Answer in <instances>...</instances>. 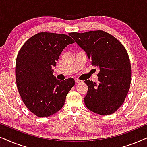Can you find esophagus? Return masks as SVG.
<instances>
[{
    "label": "esophagus",
    "mask_w": 147,
    "mask_h": 147,
    "mask_svg": "<svg viewBox=\"0 0 147 147\" xmlns=\"http://www.w3.org/2000/svg\"><path fill=\"white\" fill-rule=\"evenodd\" d=\"M75 82H76V83H81V80H79V79H75Z\"/></svg>",
    "instance_id": "obj_1"
}]
</instances>
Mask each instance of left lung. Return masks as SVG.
I'll return each instance as SVG.
<instances>
[{
  "mask_svg": "<svg viewBox=\"0 0 147 147\" xmlns=\"http://www.w3.org/2000/svg\"><path fill=\"white\" fill-rule=\"evenodd\" d=\"M69 35L87 53L92 65L99 69V84L85 81L86 107L103 116L114 113L124 103L130 86L131 64L126 50L116 38L101 30Z\"/></svg>",
  "mask_w": 147,
  "mask_h": 147,
  "instance_id": "left-lung-1",
  "label": "left lung"
}]
</instances>
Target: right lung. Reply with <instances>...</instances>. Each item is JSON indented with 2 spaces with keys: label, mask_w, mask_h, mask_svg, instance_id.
Listing matches in <instances>:
<instances>
[{
  "label": "right lung",
  "mask_w": 147,
  "mask_h": 147,
  "mask_svg": "<svg viewBox=\"0 0 147 147\" xmlns=\"http://www.w3.org/2000/svg\"><path fill=\"white\" fill-rule=\"evenodd\" d=\"M73 43L67 35L41 32L29 38L17 54V89L23 103L37 116L45 118L59 111L75 85L72 78L56 79L52 69L62 50Z\"/></svg>",
  "instance_id": "right-lung-1"
}]
</instances>
